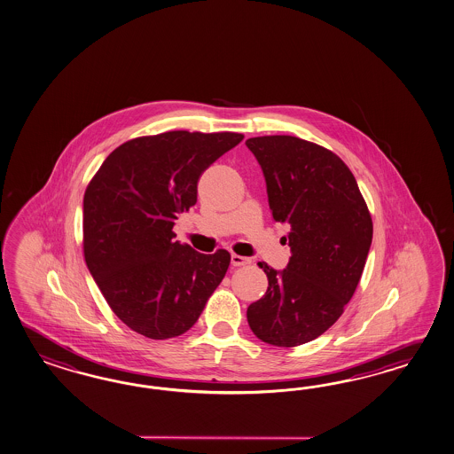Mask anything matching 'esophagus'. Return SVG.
Segmentation results:
<instances>
[{
    "label": "esophagus",
    "mask_w": 454,
    "mask_h": 454,
    "mask_svg": "<svg viewBox=\"0 0 454 454\" xmlns=\"http://www.w3.org/2000/svg\"><path fill=\"white\" fill-rule=\"evenodd\" d=\"M231 262H232L233 266H247V264L252 263L250 258H245V256L235 254L231 256Z\"/></svg>",
    "instance_id": "34e87169"
}]
</instances>
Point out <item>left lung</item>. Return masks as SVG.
I'll list each match as a JSON object with an SVG mask.
<instances>
[{
  "mask_svg": "<svg viewBox=\"0 0 454 454\" xmlns=\"http://www.w3.org/2000/svg\"><path fill=\"white\" fill-rule=\"evenodd\" d=\"M263 169L270 209L289 223L283 271L262 262L266 294L247 309L256 337L297 347L327 332L355 294L372 242V221L353 173L333 152L291 136L248 138Z\"/></svg>",
  "mask_w": 454,
  "mask_h": 454,
  "instance_id": "left-lung-1",
  "label": "left lung"
}]
</instances>
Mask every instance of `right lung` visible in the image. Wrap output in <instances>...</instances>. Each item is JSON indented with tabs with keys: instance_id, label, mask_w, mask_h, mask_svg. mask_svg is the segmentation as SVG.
<instances>
[{
	"instance_id": "right-lung-1",
	"label": "right lung",
	"mask_w": 454,
	"mask_h": 454,
	"mask_svg": "<svg viewBox=\"0 0 454 454\" xmlns=\"http://www.w3.org/2000/svg\"><path fill=\"white\" fill-rule=\"evenodd\" d=\"M235 132L171 130L109 153L83 198V254L106 302L152 340L188 332L231 264L175 240V221L198 200V181L242 142Z\"/></svg>"
}]
</instances>
